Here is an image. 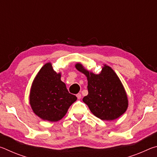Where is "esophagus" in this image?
I'll return each mask as SVG.
<instances>
[{
    "mask_svg": "<svg viewBox=\"0 0 157 157\" xmlns=\"http://www.w3.org/2000/svg\"><path fill=\"white\" fill-rule=\"evenodd\" d=\"M76 96H77V98H78V99H80V98H82V95H81V94H78Z\"/></svg>",
    "mask_w": 157,
    "mask_h": 157,
    "instance_id": "34e87169",
    "label": "esophagus"
}]
</instances>
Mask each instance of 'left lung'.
<instances>
[{
    "label": "left lung",
    "mask_w": 157,
    "mask_h": 157,
    "mask_svg": "<svg viewBox=\"0 0 157 157\" xmlns=\"http://www.w3.org/2000/svg\"><path fill=\"white\" fill-rule=\"evenodd\" d=\"M75 67L87 77L89 94L82 100L95 116L101 120L112 121L125 112L128 107L126 93L111 67L105 65L98 75L89 72L80 63H77Z\"/></svg>",
    "instance_id": "obj_1"
}]
</instances>
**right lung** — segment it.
Instances as JSON below:
<instances>
[{"label": "right lung", "mask_w": 157, "mask_h": 157, "mask_svg": "<svg viewBox=\"0 0 157 157\" xmlns=\"http://www.w3.org/2000/svg\"><path fill=\"white\" fill-rule=\"evenodd\" d=\"M76 100L61 80L60 73L53 70L50 63L45 64L32 85L30 103L34 113L43 120L58 121Z\"/></svg>", "instance_id": "right-lung-1"}]
</instances>
